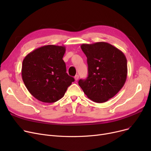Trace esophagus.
<instances>
[{
  "label": "esophagus",
  "mask_w": 151,
  "mask_h": 151,
  "mask_svg": "<svg viewBox=\"0 0 151 151\" xmlns=\"http://www.w3.org/2000/svg\"><path fill=\"white\" fill-rule=\"evenodd\" d=\"M78 78H79V76H78V75H76L75 76V80L76 81H77V80H78Z\"/></svg>",
  "instance_id": "34e87169"
}]
</instances>
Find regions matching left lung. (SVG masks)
<instances>
[{
    "instance_id": "8db88e82",
    "label": "left lung",
    "mask_w": 151,
    "mask_h": 151,
    "mask_svg": "<svg viewBox=\"0 0 151 151\" xmlns=\"http://www.w3.org/2000/svg\"><path fill=\"white\" fill-rule=\"evenodd\" d=\"M87 57L88 76L79 86L89 99L104 103L113 98L124 86L127 76V62L124 54L106 42L82 44Z\"/></svg>"
}]
</instances>
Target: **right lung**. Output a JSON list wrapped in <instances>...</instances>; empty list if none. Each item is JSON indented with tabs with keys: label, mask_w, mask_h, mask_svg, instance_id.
<instances>
[{
	"label": "right lung",
	"mask_w": 151,
	"mask_h": 151,
	"mask_svg": "<svg viewBox=\"0 0 151 151\" xmlns=\"http://www.w3.org/2000/svg\"><path fill=\"white\" fill-rule=\"evenodd\" d=\"M64 46L45 45L29 53L22 61L21 75L29 92L37 100L53 103L62 99L75 81L66 73L62 59Z\"/></svg>",
	"instance_id": "obj_1"
}]
</instances>
